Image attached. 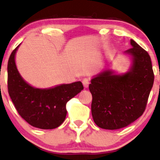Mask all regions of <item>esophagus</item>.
<instances>
[{
    "label": "esophagus",
    "instance_id": "1",
    "mask_svg": "<svg viewBox=\"0 0 160 160\" xmlns=\"http://www.w3.org/2000/svg\"><path fill=\"white\" fill-rule=\"evenodd\" d=\"M82 84H83L84 87H85V88H87L88 86H89V80H88L87 78L83 79V80H82Z\"/></svg>",
    "mask_w": 160,
    "mask_h": 160
}]
</instances>
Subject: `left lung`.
I'll list each match as a JSON object with an SVG mask.
<instances>
[{"mask_svg":"<svg viewBox=\"0 0 160 160\" xmlns=\"http://www.w3.org/2000/svg\"><path fill=\"white\" fill-rule=\"evenodd\" d=\"M126 51L133 58L129 72L116 75L105 71L91 80L92 115L95 123L104 129L128 126L144 113L153 85L154 74L148 52L131 40Z\"/></svg>","mask_w":160,"mask_h":160,"instance_id":"1","label":"left lung"}]
</instances>
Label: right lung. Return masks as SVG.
<instances>
[{"instance_id":"add662e5","label":"right lung","mask_w":160,"mask_h":160,"mask_svg":"<svg viewBox=\"0 0 160 160\" xmlns=\"http://www.w3.org/2000/svg\"><path fill=\"white\" fill-rule=\"evenodd\" d=\"M19 46L11 53L7 65V88L12 103L22 118L31 126L42 129L58 127L65 120L67 102L80 92L83 86L80 81L48 89L28 85L16 66L15 54Z\"/></svg>"}]
</instances>
